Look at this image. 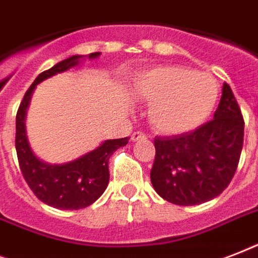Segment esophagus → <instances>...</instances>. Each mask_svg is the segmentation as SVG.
I'll use <instances>...</instances> for the list:
<instances>
[{
    "label": "esophagus",
    "mask_w": 258,
    "mask_h": 258,
    "mask_svg": "<svg viewBox=\"0 0 258 258\" xmlns=\"http://www.w3.org/2000/svg\"><path fill=\"white\" fill-rule=\"evenodd\" d=\"M143 139H146V135L143 133H141V131H137V133H134L133 135H131V141L133 142L143 141Z\"/></svg>",
    "instance_id": "esophagus-1"
}]
</instances>
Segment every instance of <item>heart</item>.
I'll return each instance as SVG.
<instances>
[{"instance_id":"heart-1","label":"heart","mask_w":258,"mask_h":258,"mask_svg":"<svg viewBox=\"0 0 258 258\" xmlns=\"http://www.w3.org/2000/svg\"><path fill=\"white\" fill-rule=\"evenodd\" d=\"M134 95L150 104L149 121L162 135L190 133L208 120L220 88L212 75L179 66H162L141 74Z\"/></svg>"}]
</instances>
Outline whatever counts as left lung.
Wrapping results in <instances>:
<instances>
[{
	"label": "left lung",
	"instance_id": "1",
	"mask_svg": "<svg viewBox=\"0 0 258 258\" xmlns=\"http://www.w3.org/2000/svg\"><path fill=\"white\" fill-rule=\"evenodd\" d=\"M244 125L232 88L224 83L213 120L191 133L155 138L150 172L155 191L179 206L204 204L220 196L238 166Z\"/></svg>",
	"mask_w": 258,
	"mask_h": 258
}]
</instances>
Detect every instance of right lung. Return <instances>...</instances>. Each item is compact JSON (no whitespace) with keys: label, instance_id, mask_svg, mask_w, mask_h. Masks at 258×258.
<instances>
[{"label":"right lung","instance_id":"add662e5","mask_svg":"<svg viewBox=\"0 0 258 258\" xmlns=\"http://www.w3.org/2000/svg\"><path fill=\"white\" fill-rule=\"evenodd\" d=\"M99 56L100 52H95L87 57L96 58ZM83 57L84 56L79 54L71 56L38 75L24 95L16 115V151L24 179L41 202L62 210L87 208L104 192L109 180V157L117 149L127 145L130 139L121 138L104 141L92 151L62 165L45 163L38 159L30 149L26 138L25 116L34 88L45 79L76 67Z\"/></svg>","mask_w":258,"mask_h":258}]
</instances>
